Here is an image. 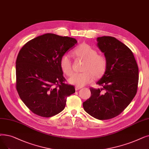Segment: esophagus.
<instances>
[{
  "label": "esophagus",
  "instance_id": "1",
  "mask_svg": "<svg viewBox=\"0 0 149 149\" xmlns=\"http://www.w3.org/2000/svg\"><path fill=\"white\" fill-rule=\"evenodd\" d=\"M81 88H82V87H81V86H75V90H76V91H77V90H79V89H80Z\"/></svg>",
  "mask_w": 149,
  "mask_h": 149
}]
</instances>
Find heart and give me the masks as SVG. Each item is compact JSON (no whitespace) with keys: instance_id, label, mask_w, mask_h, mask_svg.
<instances>
[{"instance_id":"heart-1","label":"heart","mask_w":149,"mask_h":149,"mask_svg":"<svg viewBox=\"0 0 149 149\" xmlns=\"http://www.w3.org/2000/svg\"><path fill=\"white\" fill-rule=\"evenodd\" d=\"M74 54L86 61L81 73H74L68 79L70 84L83 86L95 79L102 77L106 72L107 60L105 55L98 54L97 50L90 45L83 43L74 50ZM63 72L69 76L72 72V63L68 54L63 55L60 61Z\"/></svg>"}]
</instances>
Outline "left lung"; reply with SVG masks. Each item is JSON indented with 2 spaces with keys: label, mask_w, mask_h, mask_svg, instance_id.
<instances>
[{
  "label": "left lung",
  "mask_w": 149,
  "mask_h": 149,
  "mask_svg": "<svg viewBox=\"0 0 149 149\" xmlns=\"http://www.w3.org/2000/svg\"><path fill=\"white\" fill-rule=\"evenodd\" d=\"M97 46L107 60L106 72L90 88L91 97L83 103L89 115L99 120L112 119L130 104L137 93L139 70L132 50L112 36L98 37Z\"/></svg>",
  "instance_id": "8db88e82"
}]
</instances>
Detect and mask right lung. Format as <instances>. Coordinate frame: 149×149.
<instances>
[{"label": "right lung", "mask_w": 149, "mask_h": 149, "mask_svg": "<svg viewBox=\"0 0 149 149\" xmlns=\"http://www.w3.org/2000/svg\"><path fill=\"white\" fill-rule=\"evenodd\" d=\"M77 43L73 38L53 33L39 36L27 42L16 62V86L30 110L50 118L62 111L68 96L75 91L63 77L60 61Z\"/></svg>", "instance_id": "right-lung-1"}]
</instances>
